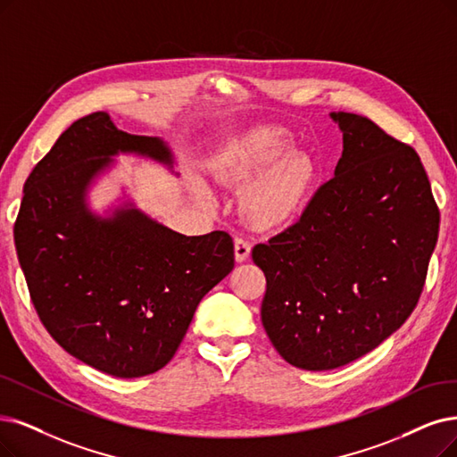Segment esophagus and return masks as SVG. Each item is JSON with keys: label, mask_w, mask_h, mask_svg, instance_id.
<instances>
[{"label": "esophagus", "mask_w": 457, "mask_h": 457, "mask_svg": "<svg viewBox=\"0 0 457 457\" xmlns=\"http://www.w3.org/2000/svg\"><path fill=\"white\" fill-rule=\"evenodd\" d=\"M249 254H251V244L244 238H236L234 240V257H236V261L244 262V261L249 259Z\"/></svg>", "instance_id": "34e87169"}]
</instances>
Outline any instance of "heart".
<instances>
[{
    "label": "heart",
    "instance_id": "obj_1",
    "mask_svg": "<svg viewBox=\"0 0 457 457\" xmlns=\"http://www.w3.org/2000/svg\"><path fill=\"white\" fill-rule=\"evenodd\" d=\"M292 137L279 127H259L234 140L215 165V179L223 184H245L242 213L261 230H276L295 223L302 215L313 187L315 169L309 157L290 155ZM200 196L208 189L196 179Z\"/></svg>",
    "mask_w": 457,
    "mask_h": 457
}]
</instances>
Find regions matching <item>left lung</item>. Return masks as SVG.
Masks as SVG:
<instances>
[{
	"mask_svg": "<svg viewBox=\"0 0 457 457\" xmlns=\"http://www.w3.org/2000/svg\"><path fill=\"white\" fill-rule=\"evenodd\" d=\"M343 131L334 178L298 221L253 247L264 330L290 366L326 371L373 351L418 303L441 213L411 145L366 116Z\"/></svg>",
	"mask_w": 457,
	"mask_h": 457,
	"instance_id": "1",
	"label": "left lung"
}]
</instances>
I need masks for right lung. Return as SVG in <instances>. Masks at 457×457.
<instances>
[{"label":"right lung","instance_id":"obj_1","mask_svg":"<svg viewBox=\"0 0 457 457\" xmlns=\"http://www.w3.org/2000/svg\"><path fill=\"white\" fill-rule=\"evenodd\" d=\"M118 154L174 162L161 138L123 133L106 112L77 120L26 181L14 245L56 343L106 375L135 378L172 360L200 300L232 271L234 244L223 230L174 232L131 203L96 215L87 187Z\"/></svg>","mask_w":457,"mask_h":457}]
</instances>
